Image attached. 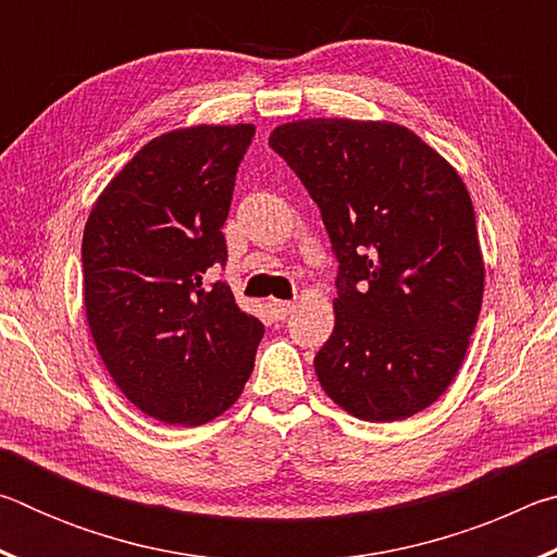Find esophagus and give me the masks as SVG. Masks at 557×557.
<instances>
[{
	"instance_id": "1",
	"label": "esophagus",
	"mask_w": 557,
	"mask_h": 557,
	"mask_svg": "<svg viewBox=\"0 0 557 557\" xmlns=\"http://www.w3.org/2000/svg\"><path fill=\"white\" fill-rule=\"evenodd\" d=\"M268 307H270L272 317H275V319H285V317H289L292 309H295V301H282V299H272Z\"/></svg>"
}]
</instances>
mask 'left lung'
Listing matches in <instances>:
<instances>
[{"label": "left lung", "instance_id": "1", "mask_svg": "<svg viewBox=\"0 0 557 557\" xmlns=\"http://www.w3.org/2000/svg\"><path fill=\"white\" fill-rule=\"evenodd\" d=\"M270 147L319 206L338 260L336 324L314 356L324 393L369 422L425 410L455 381L482 309L465 182L393 122H287Z\"/></svg>", "mask_w": 557, "mask_h": 557}]
</instances>
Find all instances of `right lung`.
Here are the masks:
<instances>
[{
  "label": "right lung",
  "mask_w": 557,
  "mask_h": 557,
  "mask_svg": "<svg viewBox=\"0 0 557 557\" xmlns=\"http://www.w3.org/2000/svg\"><path fill=\"white\" fill-rule=\"evenodd\" d=\"M252 125L152 139L112 178L83 233V299L112 381L149 418L201 425L238 400L265 326L223 280L235 174Z\"/></svg>",
  "instance_id": "1"
}]
</instances>
